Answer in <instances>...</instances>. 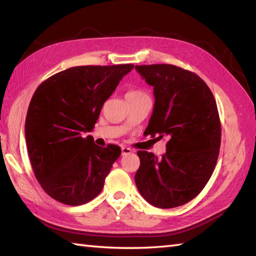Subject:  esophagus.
Here are the masks:
<instances>
[{
  "label": "esophagus",
  "instance_id": "34e87169",
  "mask_svg": "<svg viewBox=\"0 0 256 256\" xmlns=\"http://www.w3.org/2000/svg\"><path fill=\"white\" fill-rule=\"evenodd\" d=\"M132 153V150L130 148H125V146H123L122 148V155H128Z\"/></svg>",
  "mask_w": 256,
  "mask_h": 256
}]
</instances>
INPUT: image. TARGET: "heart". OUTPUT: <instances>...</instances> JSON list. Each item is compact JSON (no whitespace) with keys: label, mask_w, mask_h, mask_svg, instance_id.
<instances>
[{"label":"heart","mask_w":256,"mask_h":256,"mask_svg":"<svg viewBox=\"0 0 256 256\" xmlns=\"http://www.w3.org/2000/svg\"><path fill=\"white\" fill-rule=\"evenodd\" d=\"M142 96H148V94H146L145 92L140 89L130 90L126 94V96H125L126 99H135V98H142Z\"/></svg>","instance_id":"b5f03b06"}]
</instances>
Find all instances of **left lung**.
Listing matches in <instances>:
<instances>
[{
  "label": "left lung",
  "mask_w": 256,
  "mask_h": 256,
  "mask_svg": "<svg viewBox=\"0 0 256 256\" xmlns=\"http://www.w3.org/2000/svg\"><path fill=\"white\" fill-rule=\"evenodd\" d=\"M135 69L154 86V111L145 133L168 138L162 158L138 152L135 184L150 204L175 208L197 197L214 170L221 144L218 108L209 86L194 72L167 64Z\"/></svg>",
  "instance_id": "left-lung-1"
}]
</instances>
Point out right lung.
I'll return each instance as SVG.
<instances>
[{
    "mask_svg": "<svg viewBox=\"0 0 256 256\" xmlns=\"http://www.w3.org/2000/svg\"><path fill=\"white\" fill-rule=\"evenodd\" d=\"M134 64L78 66L38 86L25 121L27 153L44 192L59 202L80 206L101 192L118 145L101 148L84 133L94 128L103 103Z\"/></svg>",
    "mask_w": 256,
    "mask_h": 256,
    "instance_id": "1",
    "label": "right lung"
}]
</instances>
